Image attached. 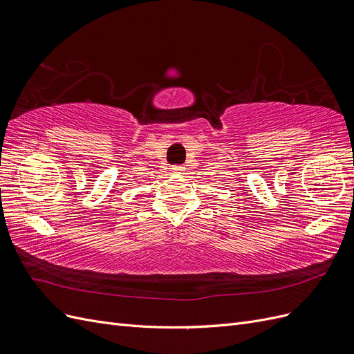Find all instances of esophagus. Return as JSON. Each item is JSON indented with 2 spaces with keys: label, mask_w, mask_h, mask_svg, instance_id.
<instances>
[{
  "label": "esophagus",
  "mask_w": 354,
  "mask_h": 354,
  "mask_svg": "<svg viewBox=\"0 0 354 354\" xmlns=\"http://www.w3.org/2000/svg\"><path fill=\"white\" fill-rule=\"evenodd\" d=\"M185 169H186L185 167L178 165V167H174V168H173V173H174V174H183V173H185Z\"/></svg>",
  "instance_id": "esophagus-1"
}]
</instances>
